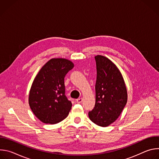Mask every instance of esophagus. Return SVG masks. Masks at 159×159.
<instances>
[{
	"label": "esophagus",
	"mask_w": 159,
	"mask_h": 159,
	"mask_svg": "<svg viewBox=\"0 0 159 159\" xmlns=\"http://www.w3.org/2000/svg\"><path fill=\"white\" fill-rule=\"evenodd\" d=\"M76 101H77V103H81L83 101V99L82 98H79L76 100Z\"/></svg>",
	"instance_id": "1"
}]
</instances>
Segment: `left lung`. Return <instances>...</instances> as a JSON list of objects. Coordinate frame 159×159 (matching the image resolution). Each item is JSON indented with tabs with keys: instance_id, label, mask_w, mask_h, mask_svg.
<instances>
[{
	"instance_id": "1",
	"label": "left lung",
	"mask_w": 159,
	"mask_h": 159,
	"mask_svg": "<svg viewBox=\"0 0 159 159\" xmlns=\"http://www.w3.org/2000/svg\"><path fill=\"white\" fill-rule=\"evenodd\" d=\"M97 78L96 103L89 117L98 126L106 127L115 122L127 102V90L123 76L107 58L95 57Z\"/></svg>"
}]
</instances>
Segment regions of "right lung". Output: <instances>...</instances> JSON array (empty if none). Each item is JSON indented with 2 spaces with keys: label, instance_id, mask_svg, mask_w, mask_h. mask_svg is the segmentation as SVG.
I'll list each match as a JSON object with an SVG mask.
<instances>
[{
  "label": "right lung",
  "instance_id": "1",
  "mask_svg": "<svg viewBox=\"0 0 159 159\" xmlns=\"http://www.w3.org/2000/svg\"><path fill=\"white\" fill-rule=\"evenodd\" d=\"M65 58H52L41 69L31 85L29 104L43 123H58L69 115L72 102L65 96L64 78L74 68Z\"/></svg>",
  "mask_w": 159,
  "mask_h": 159
}]
</instances>
